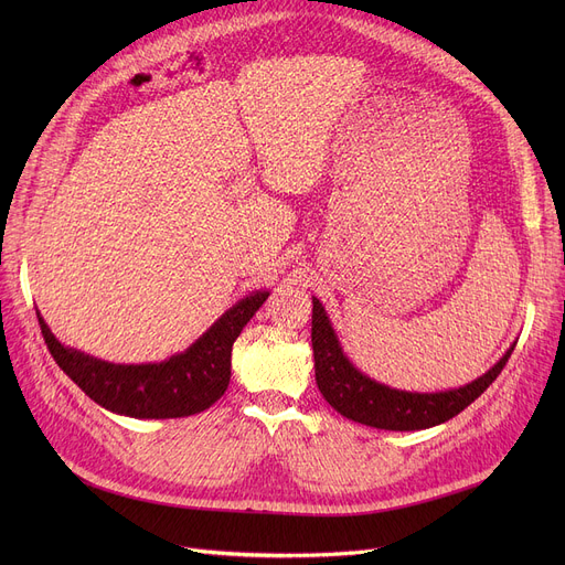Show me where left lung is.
Masks as SVG:
<instances>
[{
    "instance_id": "obj_1",
    "label": "left lung",
    "mask_w": 565,
    "mask_h": 565,
    "mask_svg": "<svg viewBox=\"0 0 565 565\" xmlns=\"http://www.w3.org/2000/svg\"><path fill=\"white\" fill-rule=\"evenodd\" d=\"M311 343L318 390L339 414L358 424L380 430H424L454 419L467 405L477 401L507 366L515 345L481 377L458 390L419 394L401 392L380 384L354 369L345 358L334 334L332 322L318 298H313Z\"/></svg>"
}]
</instances>
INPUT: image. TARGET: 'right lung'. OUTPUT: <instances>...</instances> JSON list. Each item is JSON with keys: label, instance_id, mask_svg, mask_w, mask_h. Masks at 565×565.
<instances>
[{"label": "right lung", "instance_id": "1", "mask_svg": "<svg viewBox=\"0 0 565 565\" xmlns=\"http://www.w3.org/2000/svg\"><path fill=\"white\" fill-rule=\"evenodd\" d=\"M267 295V290H254L185 352L160 364H109L88 358L58 343L43 316L39 311L36 316L54 362L88 398L135 419H175L203 412L224 396L231 380L233 341L241 337Z\"/></svg>", "mask_w": 565, "mask_h": 565}]
</instances>
